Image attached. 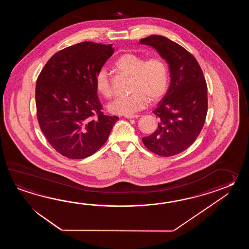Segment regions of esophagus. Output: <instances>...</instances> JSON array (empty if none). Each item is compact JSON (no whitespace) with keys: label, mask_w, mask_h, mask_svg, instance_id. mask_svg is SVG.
Wrapping results in <instances>:
<instances>
[{"label":"esophagus","mask_w":249,"mask_h":249,"mask_svg":"<svg viewBox=\"0 0 249 249\" xmlns=\"http://www.w3.org/2000/svg\"><path fill=\"white\" fill-rule=\"evenodd\" d=\"M125 118H128V119H134V118H138V117H140L139 115H128V116H124Z\"/></svg>","instance_id":"34e87169"}]
</instances>
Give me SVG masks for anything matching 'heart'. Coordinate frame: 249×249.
<instances>
[{
  "mask_svg": "<svg viewBox=\"0 0 249 249\" xmlns=\"http://www.w3.org/2000/svg\"><path fill=\"white\" fill-rule=\"evenodd\" d=\"M115 67L123 73L132 75V93L118 97L108 104L107 109L112 114L132 115L148 106L149 99L159 101L165 94L169 84V72L162 58L153 57L145 60L136 54L124 53L117 58ZM94 83L101 95L111 97L113 89L106 69L97 72Z\"/></svg>",
  "mask_w": 249,
  "mask_h": 249,
  "instance_id": "heart-1",
  "label": "heart"
}]
</instances>
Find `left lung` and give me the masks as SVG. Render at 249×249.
<instances>
[{
    "label": "left lung",
    "instance_id": "1",
    "mask_svg": "<svg viewBox=\"0 0 249 249\" xmlns=\"http://www.w3.org/2000/svg\"><path fill=\"white\" fill-rule=\"evenodd\" d=\"M154 48L169 67L170 86L153 113L159 127L144 145L161 157L184 151L196 141L207 113V87L200 66L184 48L161 36L140 40Z\"/></svg>",
    "mask_w": 249,
    "mask_h": 249
}]
</instances>
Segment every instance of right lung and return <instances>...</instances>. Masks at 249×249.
Segmentation results:
<instances>
[{
    "label": "right lung",
    "mask_w": 249,
    "mask_h": 249,
    "mask_svg": "<svg viewBox=\"0 0 249 249\" xmlns=\"http://www.w3.org/2000/svg\"><path fill=\"white\" fill-rule=\"evenodd\" d=\"M113 53L112 44L80 42L55 53L38 76V123L49 143L64 157L82 159L95 153L119 119L103 115L94 83Z\"/></svg>",
    "instance_id": "obj_1"
}]
</instances>
